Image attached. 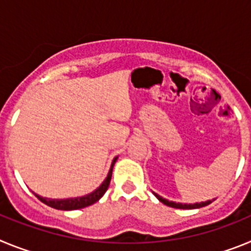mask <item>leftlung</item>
<instances>
[{"label":"left lung","mask_w":251,"mask_h":251,"mask_svg":"<svg viewBox=\"0 0 251 251\" xmlns=\"http://www.w3.org/2000/svg\"><path fill=\"white\" fill-rule=\"evenodd\" d=\"M154 196L161 201L162 203H165V205L170 206V207H175V208H199V207H203V206L208 205V203H211V201H206V202H201V203H176V202H172V201H168L163 197H161L159 195L154 194Z\"/></svg>","instance_id":"1"}]
</instances>
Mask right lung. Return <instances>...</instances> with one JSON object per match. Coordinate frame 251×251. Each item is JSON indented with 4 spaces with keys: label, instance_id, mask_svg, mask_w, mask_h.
<instances>
[{
    "label": "right lung",
    "instance_id": "obj_1",
    "mask_svg": "<svg viewBox=\"0 0 251 251\" xmlns=\"http://www.w3.org/2000/svg\"><path fill=\"white\" fill-rule=\"evenodd\" d=\"M115 161L117 158L113 159L112 167H110L109 174H108V177L105 178L103 183H101L100 187L98 190H95L93 194L86 195L84 197H76V199H68V200H48V199H44V197L39 196V195H35V196L39 199L41 202H44L45 205L50 206V207L57 208V210H77V208H83L86 207V206H90L93 203H95L98 200H100V197L105 194V191L109 187L110 183V178H112V171H113V166H114Z\"/></svg>",
    "mask_w": 251,
    "mask_h": 251
}]
</instances>
